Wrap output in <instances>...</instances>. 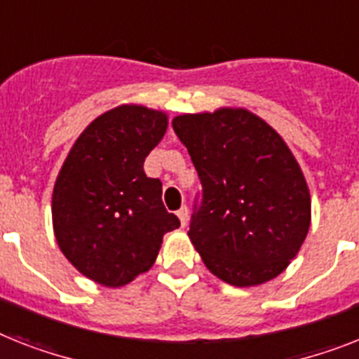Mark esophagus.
<instances>
[{"mask_svg":"<svg viewBox=\"0 0 359 359\" xmlns=\"http://www.w3.org/2000/svg\"><path fill=\"white\" fill-rule=\"evenodd\" d=\"M177 218H180V222H182V226L185 227L187 222H189V209H187V207H182V209L177 211Z\"/></svg>","mask_w":359,"mask_h":359,"instance_id":"obj_1","label":"esophagus"}]
</instances>
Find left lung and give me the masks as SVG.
<instances>
[{
  "mask_svg": "<svg viewBox=\"0 0 359 359\" xmlns=\"http://www.w3.org/2000/svg\"><path fill=\"white\" fill-rule=\"evenodd\" d=\"M172 128L201 182L189 236L203 264L233 286L283 273L310 227V192L283 137L231 108L180 115Z\"/></svg>",
  "mask_w": 359,
  "mask_h": 359,
  "instance_id": "1",
  "label": "left lung"
}]
</instances>
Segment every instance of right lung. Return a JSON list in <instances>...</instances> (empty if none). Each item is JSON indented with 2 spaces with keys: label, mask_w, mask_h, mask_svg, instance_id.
<instances>
[{
  "label": "right lung",
  "mask_w": 359,
  "mask_h": 359,
  "mask_svg": "<svg viewBox=\"0 0 359 359\" xmlns=\"http://www.w3.org/2000/svg\"><path fill=\"white\" fill-rule=\"evenodd\" d=\"M167 132V115L119 106L80 133L56 177L53 226L62 253L95 283L119 288L152 268L177 216L143 163Z\"/></svg>",
  "instance_id": "right-lung-1"
}]
</instances>
